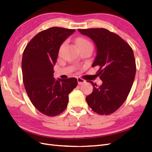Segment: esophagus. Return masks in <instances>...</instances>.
I'll return each mask as SVG.
<instances>
[{
  "label": "esophagus",
  "instance_id": "1",
  "mask_svg": "<svg viewBox=\"0 0 152 152\" xmlns=\"http://www.w3.org/2000/svg\"><path fill=\"white\" fill-rule=\"evenodd\" d=\"M77 82H78V84L80 85V84H82L85 83V82H86V80H84V79H82V78L78 77V78H77Z\"/></svg>",
  "mask_w": 152,
  "mask_h": 152
}]
</instances>
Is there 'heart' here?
<instances>
[{
    "mask_svg": "<svg viewBox=\"0 0 152 152\" xmlns=\"http://www.w3.org/2000/svg\"><path fill=\"white\" fill-rule=\"evenodd\" d=\"M66 44V42H64L61 44V45H60V48H59V52L61 51V50L63 49L64 47H65ZM76 45L78 49H80V48H86V47L93 48V45H92L90 41L83 37H79L76 39Z\"/></svg>",
    "mask_w": 152,
    "mask_h": 152,
    "instance_id": "1",
    "label": "heart"
}]
</instances>
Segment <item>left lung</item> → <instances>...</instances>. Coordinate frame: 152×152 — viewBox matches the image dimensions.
<instances>
[{
    "mask_svg": "<svg viewBox=\"0 0 152 152\" xmlns=\"http://www.w3.org/2000/svg\"><path fill=\"white\" fill-rule=\"evenodd\" d=\"M96 44L97 55L92 67L99 66L97 72L103 81L99 86L88 80L93 91L86 96V102L99 115H110L126 100L134 82L136 66L131 47L120 36L104 28L78 29Z\"/></svg>",
    "mask_w": 152,
    "mask_h": 152,
    "instance_id": "8db88e82",
    "label": "left lung"
}]
</instances>
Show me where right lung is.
<instances>
[{
  "instance_id": "1",
  "label": "right lung",
  "mask_w": 152,
  "mask_h": 152,
  "mask_svg": "<svg viewBox=\"0 0 152 152\" xmlns=\"http://www.w3.org/2000/svg\"><path fill=\"white\" fill-rule=\"evenodd\" d=\"M75 29L52 27L37 34L26 45L21 62L23 81L31 103L49 117L61 113L68 94L77 86L76 78L54 79V65L60 45Z\"/></svg>"
}]
</instances>
